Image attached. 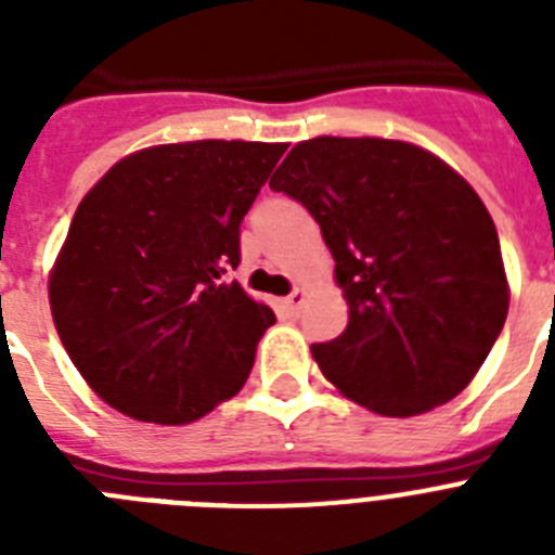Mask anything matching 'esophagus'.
I'll use <instances>...</instances> for the list:
<instances>
[{"label": "esophagus", "mask_w": 555, "mask_h": 555, "mask_svg": "<svg viewBox=\"0 0 555 555\" xmlns=\"http://www.w3.org/2000/svg\"><path fill=\"white\" fill-rule=\"evenodd\" d=\"M302 300H306V292H302V288H294L288 297H283V308H286L288 313H297V311H300Z\"/></svg>", "instance_id": "obj_1"}]
</instances>
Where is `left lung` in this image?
<instances>
[{
	"instance_id": "obj_1",
	"label": "left lung",
	"mask_w": 555,
	"mask_h": 555,
	"mask_svg": "<svg viewBox=\"0 0 555 555\" xmlns=\"http://www.w3.org/2000/svg\"><path fill=\"white\" fill-rule=\"evenodd\" d=\"M269 189L317 219L350 306L345 333L311 347L322 375L386 416L453 400L508 313L498 230L467 180L414 144L322 135Z\"/></svg>"
}]
</instances>
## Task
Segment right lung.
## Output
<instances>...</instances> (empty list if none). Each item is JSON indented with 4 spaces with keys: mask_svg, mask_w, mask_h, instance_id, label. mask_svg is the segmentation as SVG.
Returning a JSON list of instances; mask_svg holds the SVG:
<instances>
[{
    "mask_svg": "<svg viewBox=\"0 0 555 555\" xmlns=\"http://www.w3.org/2000/svg\"><path fill=\"white\" fill-rule=\"evenodd\" d=\"M283 152L261 141L152 146L88 191L49 306L68 358L107 405L183 425L242 389L274 313L230 272Z\"/></svg>",
    "mask_w": 555,
    "mask_h": 555,
    "instance_id": "obj_1",
    "label": "right lung"
}]
</instances>
